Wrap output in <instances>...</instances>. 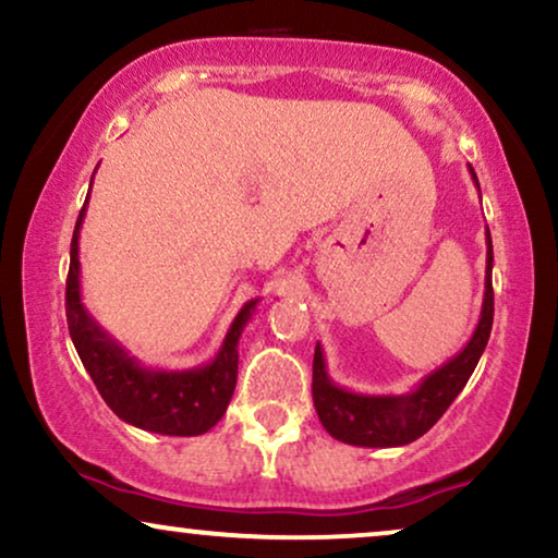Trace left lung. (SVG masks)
I'll return each mask as SVG.
<instances>
[{
  "label": "left lung",
  "mask_w": 558,
  "mask_h": 558,
  "mask_svg": "<svg viewBox=\"0 0 558 558\" xmlns=\"http://www.w3.org/2000/svg\"><path fill=\"white\" fill-rule=\"evenodd\" d=\"M474 185L480 189L477 175L470 166ZM493 240L487 229V270H485V299H482L480 322L474 326L472 339L466 341L462 352L444 362L439 369L423 377L418 388L405 396H365L339 388L326 369L324 349L316 344L314 352V405L322 426L329 430L337 441L352 444V447L388 449L405 447L421 439L436 421L447 413L454 398L470 380L477 367L482 352H485L489 331H493Z\"/></svg>",
  "instance_id": "1"
}]
</instances>
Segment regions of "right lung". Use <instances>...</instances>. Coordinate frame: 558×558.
<instances>
[{"mask_svg":"<svg viewBox=\"0 0 558 558\" xmlns=\"http://www.w3.org/2000/svg\"><path fill=\"white\" fill-rule=\"evenodd\" d=\"M94 183V178H92ZM88 198V196H86ZM88 204V202H86ZM86 204L78 214L71 240V267L65 280V318L73 347L92 375L104 403L130 426L162 436H202L217 426L227 413L236 385L240 337L255 314L257 301H247L234 316L217 356L202 367L153 369L140 365L128 349L111 339L81 301L78 236L86 217Z\"/></svg>","mask_w":558,"mask_h":558,"instance_id":"1","label":"right lung"}]
</instances>
